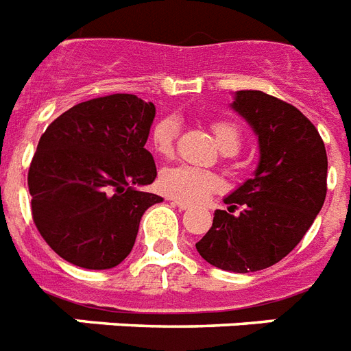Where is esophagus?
<instances>
[{
  "label": "esophagus",
  "instance_id": "obj_1",
  "mask_svg": "<svg viewBox=\"0 0 351 351\" xmlns=\"http://www.w3.org/2000/svg\"><path fill=\"white\" fill-rule=\"evenodd\" d=\"M172 203L176 204V206H179L181 210H186V208H190V206H192V204L186 203V201H181V199H172Z\"/></svg>",
  "mask_w": 351,
  "mask_h": 351
}]
</instances>
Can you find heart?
I'll return each instance as SVG.
<instances>
[{"label": "heart", "instance_id": "obj_1", "mask_svg": "<svg viewBox=\"0 0 351 351\" xmlns=\"http://www.w3.org/2000/svg\"><path fill=\"white\" fill-rule=\"evenodd\" d=\"M215 141L224 154H235L241 147V130L234 123L217 121L212 125ZM179 136V123L173 117H165L156 123L150 134V147L161 158H170ZM162 192L181 201L195 203L208 197L212 192L221 189V179L212 172H204L192 167H173L162 170L159 176Z\"/></svg>", "mask_w": 351, "mask_h": 351}]
</instances>
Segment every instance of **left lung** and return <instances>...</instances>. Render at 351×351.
I'll list each match as a JSON object with an SVG mask.
<instances>
[{
    "label": "left lung",
    "mask_w": 351,
    "mask_h": 351,
    "mask_svg": "<svg viewBox=\"0 0 351 351\" xmlns=\"http://www.w3.org/2000/svg\"><path fill=\"white\" fill-rule=\"evenodd\" d=\"M230 108L254 130L259 162L254 176L224 197L214 223L195 243L215 268L265 270L304 237L326 197V148L301 110L261 90H239ZM241 206L239 215L233 210Z\"/></svg>",
    "instance_id": "1"
}]
</instances>
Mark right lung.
<instances>
[{
  "mask_svg": "<svg viewBox=\"0 0 351 351\" xmlns=\"http://www.w3.org/2000/svg\"><path fill=\"white\" fill-rule=\"evenodd\" d=\"M156 106L112 94L72 106L49 125L29 170L32 217L56 254L86 270H108L136 243L158 176L147 145Z\"/></svg>",
  "mask_w": 351,
  "mask_h": 351,
  "instance_id": "1",
  "label": "right lung"
}]
</instances>
